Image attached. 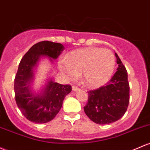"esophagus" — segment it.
Returning <instances> with one entry per match:
<instances>
[{
    "mask_svg": "<svg viewBox=\"0 0 150 150\" xmlns=\"http://www.w3.org/2000/svg\"><path fill=\"white\" fill-rule=\"evenodd\" d=\"M72 91H78L80 90L79 88L77 87V86H72Z\"/></svg>",
    "mask_w": 150,
    "mask_h": 150,
    "instance_id": "34e87169",
    "label": "esophagus"
}]
</instances>
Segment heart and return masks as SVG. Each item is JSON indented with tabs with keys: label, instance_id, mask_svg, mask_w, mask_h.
<instances>
[{
	"label": "heart",
	"instance_id": "b5f03b06",
	"mask_svg": "<svg viewBox=\"0 0 150 150\" xmlns=\"http://www.w3.org/2000/svg\"><path fill=\"white\" fill-rule=\"evenodd\" d=\"M112 52L97 47H88L71 52L60 62V70L70 80L83 75L85 84L90 88L103 86L111 78L115 67Z\"/></svg>",
	"mask_w": 150,
	"mask_h": 150
}]
</instances>
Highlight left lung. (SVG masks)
<instances>
[{
	"label": "left lung",
	"instance_id": "left-lung-1",
	"mask_svg": "<svg viewBox=\"0 0 150 150\" xmlns=\"http://www.w3.org/2000/svg\"><path fill=\"white\" fill-rule=\"evenodd\" d=\"M117 70L111 80L98 89L88 91V100L84 111L98 124H108L120 119L129 103V84L125 66L115 53Z\"/></svg>",
	"mask_w": 150,
	"mask_h": 150
}]
</instances>
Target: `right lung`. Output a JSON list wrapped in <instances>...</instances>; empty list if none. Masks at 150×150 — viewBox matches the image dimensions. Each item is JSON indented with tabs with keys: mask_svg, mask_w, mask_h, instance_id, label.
<instances>
[{
	"mask_svg": "<svg viewBox=\"0 0 150 150\" xmlns=\"http://www.w3.org/2000/svg\"><path fill=\"white\" fill-rule=\"evenodd\" d=\"M64 50L62 44L43 41L33 45L22 57L14 80V92L17 105L28 120L37 124L52 120L61 109L64 97L72 91L70 85L54 83L52 80L42 93L35 95L29 88L34 79L33 68L40 57L57 59Z\"/></svg>",
	"mask_w": 150,
	"mask_h": 150,
	"instance_id": "1",
	"label": "right lung"
}]
</instances>
